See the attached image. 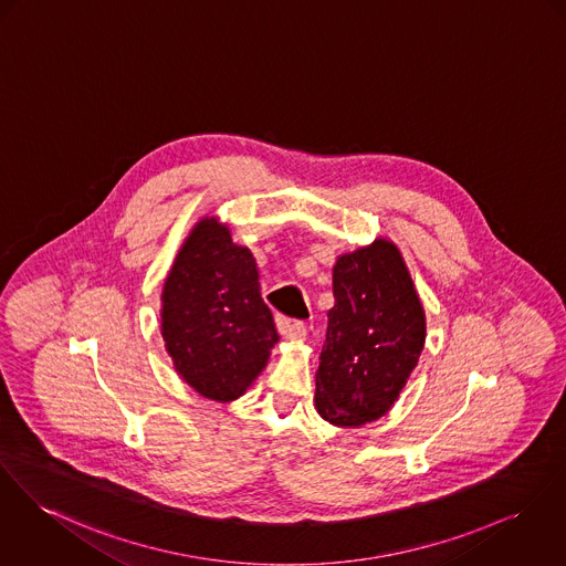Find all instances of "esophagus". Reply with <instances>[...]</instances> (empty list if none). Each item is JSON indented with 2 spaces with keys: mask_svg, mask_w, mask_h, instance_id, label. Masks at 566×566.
<instances>
[{
  "mask_svg": "<svg viewBox=\"0 0 566 566\" xmlns=\"http://www.w3.org/2000/svg\"><path fill=\"white\" fill-rule=\"evenodd\" d=\"M277 329L286 340H304L305 323L302 321H291V318H280Z\"/></svg>",
  "mask_w": 566,
  "mask_h": 566,
  "instance_id": "esophagus-1",
  "label": "esophagus"
}]
</instances>
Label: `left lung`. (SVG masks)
I'll use <instances>...</instances> for the list:
<instances>
[{
  "mask_svg": "<svg viewBox=\"0 0 566 566\" xmlns=\"http://www.w3.org/2000/svg\"><path fill=\"white\" fill-rule=\"evenodd\" d=\"M334 297L314 405L334 427H361L390 411L418 366L427 314L400 250L386 237L338 256Z\"/></svg>",
  "mask_w": 566,
  "mask_h": 566,
  "instance_id": "left-lung-1",
  "label": "left lung"
}]
</instances>
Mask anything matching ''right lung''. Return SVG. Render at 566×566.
Wrapping results in <instances>:
<instances>
[{
    "label": "right lung",
    "instance_id": "obj_1",
    "mask_svg": "<svg viewBox=\"0 0 566 566\" xmlns=\"http://www.w3.org/2000/svg\"><path fill=\"white\" fill-rule=\"evenodd\" d=\"M250 248L219 218L196 221L161 291V336L180 379L230 402L256 381L277 343Z\"/></svg>",
    "mask_w": 566,
    "mask_h": 566
}]
</instances>
